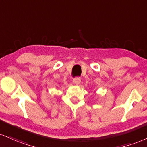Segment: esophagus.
Instances as JSON below:
<instances>
[{
  "label": "esophagus",
  "mask_w": 147,
  "mask_h": 147,
  "mask_svg": "<svg viewBox=\"0 0 147 147\" xmlns=\"http://www.w3.org/2000/svg\"><path fill=\"white\" fill-rule=\"evenodd\" d=\"M73 82L75 83L76 85H79L81 84V79L79 77H75L73 79Z\"/></svg>",
  "instance_id": "esophagus-1"
}]
</instances>
